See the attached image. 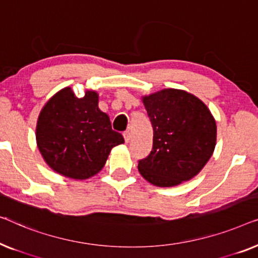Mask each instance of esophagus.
Listing matches in <instances>:
<instances>
[{"instance_id":"1","label":"esophagus","mask_w":258,"mask_h":258,"mask_svg":"<svg viewBox=\"0 0 258 258\" xmlns=\"http://www.w3.org/2000/svg\"><path fill=\"white\" fill-rule=\"evenodd\" d=\"M122 136H124V139H125V143H128L130 139H131V134L128 131H125L124 133H122Z\"/></svg>"}]
</instances>
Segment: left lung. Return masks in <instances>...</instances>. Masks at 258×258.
Wrapping results in <instances>:
<instances>
[{"mask_svg": "<svg viewBox=\"0 0 258 258\" xmlns=\"http://www.w3.org/2000/svg\"><path fill=\"white\" fill-rule=\"evenodd\" d=\"M153 128V146L138 169L159 187L190 180L212 157L216 122L202 101L182 90L165 89L144 97Z\"/></svg>", "mask_w": 258, "mask_h": 258, "instance_id": "8db88e82", "label": "left lung"}]
</instances>
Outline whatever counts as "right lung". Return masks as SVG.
I'll return each instance as SVG.
<instances>
[{"instance_id": "1", "label": "right lung", "mask_w": 258, "mask_h": 258, "mask_svg": "<svg viewBox=\"0 0 258 258\" xmlns=\"http://www.w3.org/2000/svg\"><path fill=\"white\" fill-rule=\"evenodd\" d=\"M36 139L44 160L71 179H89L103 168L112 148L124 143L98 107V94L77 98L70 88L56 93L38 117Z\"/></svg>"}]
</instances>
